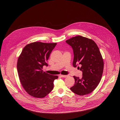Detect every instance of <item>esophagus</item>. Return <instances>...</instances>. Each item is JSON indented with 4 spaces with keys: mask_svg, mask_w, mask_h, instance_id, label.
Masks as SVG:
<instances>
[{
    "mask_svg": "<svg viewBox=\"0 0 120 120\" xmlns=\"http://www.w3.org/2000/svg\"><path fill=\"white\" fill-rule=\"evenodd\" d=\"M60 76L61 77H63V78H66V77H68V75H61Z\"/></svg>",
    "mask_w": 120,
    "mask_h": 120,
    "instance_id": "obj_1",
    "label": "esophagus"
}]
</instances>
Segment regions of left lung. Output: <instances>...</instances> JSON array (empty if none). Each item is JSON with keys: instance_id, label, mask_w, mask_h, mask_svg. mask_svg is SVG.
Wrapping results in <instances>:
<instances>
[{"instance_id": "1", "label": "left lung", "mask_w": 120, "mask_h": 120, "mask_svg": "<svg viewBox=\"0 0 120 120\" xmlns=\"http://www.w3.org/2000/svg\"><path fill=\"white\" fill-rule=\"evenodd\" d=\"M73 50V66L83 72L82 78L74 76V85L71 90L78 95L92 92L99 85L104 70V61L97 44L92 39L76 36L66 40Z\"/></svg>"}]
</instances>
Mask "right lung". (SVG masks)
Returning <instances> with one entry per match:
<instances>
[{
    "instance_id": "right-lung-1",
    "label": "right lung",
    "mask_w": 120,
    "mask_h": 120,
    "mask_svg": "<svg viewBox=\"0 0 120 120\" xmlns=\"http://www.w3.org/2000/svg\"><path fill=\"white\" fill-rule=\"evenodd\" d=\"M56 43L35 42L28 44L19 56L17 69L19 78L24 90L30 95L42 98L46 96L53 89V82L58 78L43 71L50 54Z\"/></svg>"
}]
</instances>
